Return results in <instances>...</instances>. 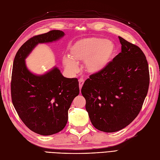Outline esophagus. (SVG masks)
Segmentation results:
<instances>
[{"label": "esophagus", "mask_w": 160, "mask_h": 160, "mask_svg": "<svg viewBox=\"0 0 160 160\" xmlns=\"http://www.w3.org/2000/svg\"><path fill=\"white\" fill-rule=\"evenodd\" d=\"M84 79L83 78H80L79 79V89H80V91L82 88V87H83V85L84 83Z\"/></svg>", "instance_id": "esophagus-1"}]
</instances>
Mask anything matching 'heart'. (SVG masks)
Here are the masks:
<instances>
[{"instance_id":"b5f03b06","label":"heart","mask_w":160,"mask_h":160,"mask_svg":"<svg viewBox=\"0 0 160 160\" xmlns=\"http://www.w3.org/2000/svg\"><path fill=\"white\" fill-rule=\"evenodd\" d=\"M115 52V46L109 40L101 38L82 39L75 42L70 48V57L64 56L62 63L72 73L79 71L76 62L85 61V67L91 74L100 72L108 65Z\"/></svg>"}]
</instances>
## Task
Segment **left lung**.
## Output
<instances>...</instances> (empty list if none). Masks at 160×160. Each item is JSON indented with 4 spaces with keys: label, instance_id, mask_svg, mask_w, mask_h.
Listing matches in <instances>:
<instances>
[{
    "label": "left lung",
    "instance_id": "1",
    "mask_svg": "<svg viewBox=\"0 0 160 160\" xmlns=\"http://www.w3.org/2000/svg\"><path fill=\"white\" fill-rule=\"evenodd\" d=\"M118 38L121 52L102 71L90 75L81 89L93 126L106 132L118 131L133 121L149 85L148 63L143 51Z\"/></svg>",
    "mask_w": 160,
    "mask_h": 160
}]
</instances>
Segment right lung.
<instances>
[{"mask_svg": "<svg viewBox=\"0 0 160 160\" xmlns=\"http://www.w3.org/2000/svg\"><path fill=\"white\" fill-rule=\"evenodd\" d=\"M64 36L60 30L31 38L21 46L13 61L11 77L12 102L19 118L33 132L51 135L61 131L68 120V110L79 93L77 78H66L57 67L42 75L30 72L25 58L41 43L57 41Z\"/></svg>", "mask_w": 160, "mask_h": 160, "instance_id": "add662e5", "label": "right lung"}]
</instances>
